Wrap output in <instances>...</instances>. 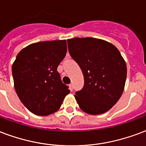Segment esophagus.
Listing matches in <instances>:
<instances>
[{"label":"esophagus","instance_id":"esophagus-1","mask_svg":"<svg viewBox=\"0 0 146 146\" xmlns=\"http://www.w3.org/2000/svg\"><path fill=\"white\" fill-rule=\"evenodd\" d=\"M69 87H70V90L72 91V90H73V84H70V85H69Z\"/></svg>","mask_w":146,"mask_h":146}]
</instances>
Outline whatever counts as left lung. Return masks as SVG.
I'll list each match as a JSON object with an SVG mask.
<instances>
[{
	"label": "left lung",
	"mask_w": 146,
	"mask_h": 146,
	"mask_svg": "<svg viewBox=\"0 0 146 146\" xmlns=\"http://www.w3.org/2000/svg\"><path fill=\"white\" fill-rule=\"evenodd\" d=\"M70 56L80 66L84 88L74 96L82 111L89 114L105 113L119 100L125 88L127 66L119 50L96 38L67 39Z\"/></svg>",
	"instance_id": "8db88e82"
}]
</instances>
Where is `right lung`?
Segmentation results:
<instances>
[{
    "mask_svg": "<svg viewBox=\"0 0 146 146\" xmlns=\"http://www.w3.org/2000/svg\"><path fill=\"white\" fill-rule=\"evenodd\" d=\"M66 51V40H53L32 43L17 55L12 65L15 89L33 114H53L70 92L56 70Z\"/></svg>",
    "mask_w": 146,
    "mask_h": 146,
    "instance_id": "obj_1",
    "label": "right lung"
}]
</instances>
